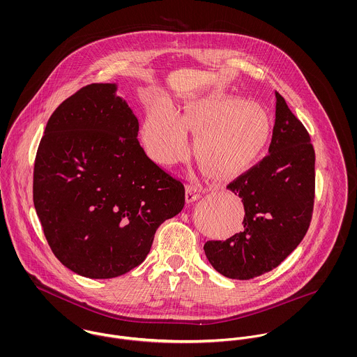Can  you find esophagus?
I'll return each instance as SVG.
<instances>
[{"label":"esophagus","mask_w":357,"mask_h":357,"mask_svg":"<svg viewBox=\"0 0 357 357\" xmlns=\"http://www.w3.org/2000/svg\"><path fill=\"white\" fill-rule=\"evenodd\" d=\"M199 188L194 187V185H188L185 188V202L187 204H192V202H197L199 199Z\"/></svg>","instance_id":"obj_1"}]
</instances>
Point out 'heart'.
<instances>
[{"instance_id": "obj_1", "label": "heart", "mask_w": 357, "mask_h": 357, "mask_svg": "<svg viewBox=\"0 0 357 357\" xmlns=\"http://www.w3.org/2000/svg\"><path fill=\"white\" fill-rule=\"evenodd\" d=\"M187 132L197 133L194 151L214 180H231L246 173L272 136L264 108L242 98L207 92L190 98L180 114L167 102H156L146 114L142 142L159 165H172L190 150Z\"/></svg>"}]
</instances>
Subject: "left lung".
Masks as SVG:
<instances>
[{"instance_id": "8db88e82", "label": "left lung", "mask_w": 357, "mask_h": 357, "mask_svg": "<svg viewBox=\"0 0 357 357\" xmlns=\"http://www.w3.org/2000/svg\"><path fill=\"white\" fill-rule=\"evenodd\" d=\"M227 188L242 199L243 228L227 241L206 242L204 255L221 275L253 279L297 249L313 210L314 150L279 93L268 156Z\"/></svg>"}]
</instances>
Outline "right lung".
Segmentation results:
<instances>
[{"mask_svg": "<svg viewBox=\"0 0 357 357\" xmlns=\"http://www.w3.org/2000/svg\"><path fill=\"white\" fill-rule=\"evenodd\" d=\"M118 84H92L52 114L34 166L33 199L53 255L89 279L140 265L158 227L184 207V187L137 140Z\"/></svg>", "mask_w": 357, "mask_h": 357, "instance_id": "right-lung-1", "label": "right lung"}]
</instances>
